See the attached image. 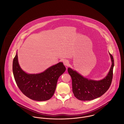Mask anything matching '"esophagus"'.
I'll use <instances>...</instances> for the list:
<instances>
[{"label":"esophagus","mask_w":124,"mask_h":124,"mask_svg":"<svg viewBox=\"0 0 124 124\" xmlns=\"http://www.w3.org/2000/svg\"><path fill=\"white\" fill-rule=\"evenodd\" d=\"M63 62L64 65L66 66H69V62L68 60H65L63 61Z\"/></svg>","instance_id":"esophagus-1"}]
</instances>
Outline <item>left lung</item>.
I'll return each instance as SVG.
<instances>
[{"label":"left lung","instance_id":"obj_1","mask_svg":"<svg viewBox=\"0 0 124 124\" xmlns=\"http://www.w3.org/2000/svg\"><path fill=\"white\" fill-rule=\"evenodd\" d=\"M112 64L107 75L103 79L95 81L85 78L70 68L68 71L71 76L72 91L75 97L82 101H90L102 96L111 86L114 67V59L109 53Z\"/></svg>","mask_w":124,"mask_h":124}]
</instances>
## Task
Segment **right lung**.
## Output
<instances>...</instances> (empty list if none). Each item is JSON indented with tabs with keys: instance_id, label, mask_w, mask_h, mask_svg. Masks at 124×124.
Here are the masks:
<instances>
[{
	"instance_id": "add662e5",
	"label": "right lung",
	"mask_w": 124,
	"mask_h": 124,
	"mask_svg": "<svg viewBox=\"0 0 124 124\" xmlns=\"http://www.w3.org/2000/svg\"><path fill=\"white\" fill-rule=\"evenodd\" d=\"M65 70V66L60 62L41 73L28 74L20 67L17 53L13 59V71L16 84L26 96L35 101H46L52 97L57 80Z\"/></svg>"
}]
</instances>
